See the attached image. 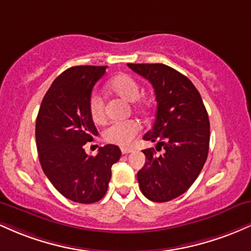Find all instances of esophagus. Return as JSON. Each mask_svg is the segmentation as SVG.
Instances as JSON below:
<instances>
[{"mask_svg":"<svg viewBox=\"0 0 251 251\" xmlns=\"http://www.w3.org/2000/svg\"><path fill=\"white\" fill-rule=\"evenodd\" d=\"M129 152H132V149H128V148H122V153L123 154H127Z\"/></svg>","mask_w":251,"mask_h":251,"instance_id":"1","label":"esophagus"}]
</instances>
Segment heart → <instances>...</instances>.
<instances>
[{"label":"heart","mask_w":251,"mask_h":251,"mask_svg":"<svg viewBox=\"0 0 251 251\" xmlns=\"http://www.w3.org/2000/svg\"><path fill=\"white\" fill-rule=\"evenodd\" d=\"M108 89L117 96L122 97L126 101L133 102L139 98L140 86L134 77L127 74H120L111 80L107 85ZM135 108L142 111L145 108V103H137ZM88 112L94 123H100L105 117L103 101L98 93H92L88 99ZM139 132V125L133 120L112 123L103 131L102 137L107 143L120 146H127Z\"/></svg>","instance_id":"heart-1"}]
</instances>
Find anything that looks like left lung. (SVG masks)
Instances as JSON below:
<instances>
[{
	"instance_id": "1",
	"label": "left lung",
	"mask_w": 251,
	"mask_h": 251,
	"mask_svg": "<svg viewBox=\"0 0 251 251\" xmlns=\"http://www.w3.org/2000/svg\"><path fill=\"white\" fill-rule=\"evenodd\" d=\"M153 86L157 113L143 137L164 149L144 150L145 165L137 174L143 195L169 201L183 195L197 179L209 152L210 123L200 92L185 75L163 63H127Z\"/></svg>"
}]
</instances>
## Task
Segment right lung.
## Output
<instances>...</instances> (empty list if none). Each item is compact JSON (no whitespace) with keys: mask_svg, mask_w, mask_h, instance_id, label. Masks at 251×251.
Listing matches in <instances>:
<instances>
[{"mask_svg":"<svg viewBox=\"0 0 251 251\" xmlns=\"http://www.w3.org/2000/svg\"><path fill=\"white\" fill-rule=\"evenodd\" d=\"M107 66H75L54 80L43 97L35 137L43 172L68 200L91 204L107 191L111 169L122 151L105 145L97 155L83 150L98 131L88 112V99Z\"/></svg>","mask_w":251,"mask_h":251,"instance_id":"obj_1","label":"right lung"}]
</instances>
